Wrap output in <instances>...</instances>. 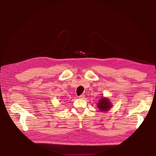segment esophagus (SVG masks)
Segmentation results:
<instances>
[{"label": "esophagus", "instance_id": "34e87169", "mask_svg": "<svg viewBox=\"0 0 156 156\" xmlns=\"http://www.w3.org/2000/svg\"><path fill=\"white\" fill-rule=\"evenodd\" d=\"M84 98H85V96H84V94H81V95H80V96H79V98H80V99H83Z\"/></svg>", "mask_w": 156, "mask_h": 156}]
</instances>
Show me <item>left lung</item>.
Listing matches in <instances>:
<instances>
[{
    "label": "left lung",
    "instance_id": "left-lung-1",
    "mask_svg": "<svg viewBox=\"0 0 156 156\" xmlns=\"http://www.w3.org/2000/svg\"><path fill=\"white\" fill-rule=\"evenodd\" d=\"M97 106L101 112H107L110 108H112L113 105L108 98L106 97H102L98 101Z\"/></svg>",
    "mask_w": 156,
    "mask_h": 156
}]
</instances>
